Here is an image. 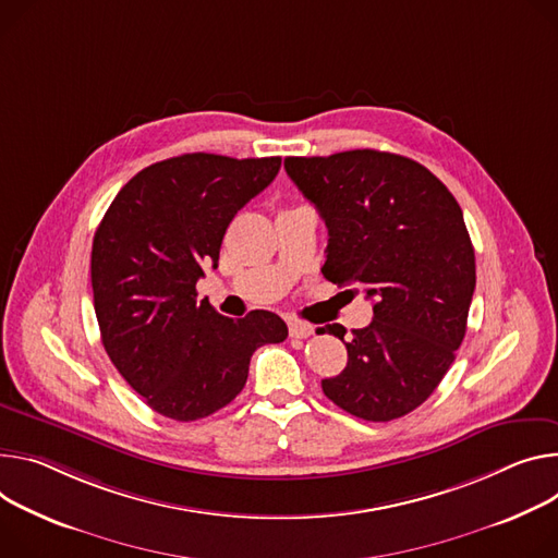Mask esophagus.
<instances>
[{"mask_svg": "<svg viewBox=\"0 0 558 558\" xmlns=\"http://www.w3.org/2000/svg\"><path fill=\"white\" fill-rule=\"evenodd\" d=\"M314 333V325L305 323V320H289V336L291 338H310Z\"/></svg>", "mask_w": 558, "mask_h": 558, "instance_id": "1", "label": "esophagus"}]
</instances>
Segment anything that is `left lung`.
<instances>
[{
  "label": "left lung",
  "mask_w": 558,
  "mask_h": 558,
  "mask_svg": "<svg viewBox=\"0 0 558 558\" xmlns=\"http://www.w3.org/2000/svg\"><path fill=\"white\" fill-rule=\"evenodd\" d=\"M284 169L329 229L323 276L374 300V320L349 340L338 323L318 329L347 347L325 396L374 423L414 412L468 329L476 263L459 202L423 165L387 150L284 158Z\"/></svg>",
  "instance_id": "1"
}]
</instances>
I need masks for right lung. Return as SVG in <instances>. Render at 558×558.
<instances>
[{"label": "right lung", "instance_id": "obj_1", "mask_svg": "<svg viewBox=\"0 0 558 558\" xmlns=\"http://www.w3.org/2000/svg\"><path fill=\"white\" fill-rule=\"evenodd\" d=\"M280 158L184 154L133 175L99 222L90 284L102 344L158 414L189 423L244 387L253 351L282 342L280 316H220L195 282L218 267L229 222L280 171Z\"/></svg>", "mask_w": 558, "mask_h": 558}]
</instances>
